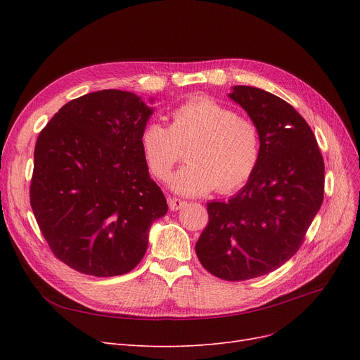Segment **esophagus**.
<instances>
[{
  "label": "esophagus",
  "instance_id": "esophagus-1",
  "mask_svg": "<svg viewBox=\"0 0 360 360\" xmlns=\"http://www.w3.org/2000/svg\"><path fill=\"white\" fill-rule=\"evenodd\" d=\"M186 204H188V201H184L181 198H176V197H169L168 198V205H169V209L172 212H177V210L183 209V207L186 205Z\"/></svg>",
  "mask_w": 360,
  "mask_h": 360
}]
</instances>
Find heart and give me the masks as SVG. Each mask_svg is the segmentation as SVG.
I'll use <instances>...</instances> for the list:
<instances>
[{
	"mask_svg": "<svg viewBox=\"0 0 360 360\" xmlns=\"http://www.w3.org/2000/svg\"><path fill=\"white\" fill-rule=\"evenodd\" d=\"M169 127L148 122L139 136L147 168L167 180L188 148L191 162L169 179V186L184 195L219 189L231 192L246 184L263 155V136L252 118L210 97H197L171 111Z\"/></svg>",
	"mask_w": 360,
	"mask_h": 360,
	"instance_id": "obj_1",
	"label": "heart"
}]
</instances>
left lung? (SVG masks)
I'll list each match as a JSON object with an SVG mask.
<instances>
[{
    "label": "left lung",
    "mask_w": 360,
    "mask_h": 360,
    "mask_svg": "<svg viewBox=\"0 0 360 360\" xmlns=\"http://www.w3.org/2000/svg\"><path fill=\"white\" fill-rule=\"evenodd\" d=\"M259 126L263 155L245 188L209 202V224L195 250L224 281L270 274L297 252L324 197V160L304 118L281 97L236 85L230 94Z\"/></svg>",
    "instance_id": "left-lung-1"
}]
</instances>
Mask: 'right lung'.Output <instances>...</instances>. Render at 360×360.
<instances>
[{
	"label": "right lung",
	"mask_w": 360,
	"mask_h": 360,
	"mask_svg": "<svg viewBox=\"0 0 360 360\" xmlns=\"http://www.w3.org/2000/svg\"><path fill=\"white\" fill-rule=\"evenodd\" d=\"M150 114L134 93L102 90L68 102L39 134L31 209L52 254L79 274L136 267L168 212L139 146Z\"/></svg>",
	"instance_id": "right-lung-1"
}]
</instances>
